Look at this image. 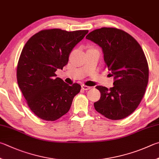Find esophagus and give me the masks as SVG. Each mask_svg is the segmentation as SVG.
<instances>
[{"label": "esophagus", "instance_id": "esophagus-1", "mask_svg": "<svg viewBox=\"0 0 159 159\" xmlns=\"http://www.w3.org/2000/svg\"><path fill=\"white\" fill-rule=\"evenodd\" d=\"M81 88L83 89H84V90H88V89H89L91 88V87H89V86H87V85H81Z\"/></svg>", "mask_w": 159, "mask_h": 159}]
</instances>
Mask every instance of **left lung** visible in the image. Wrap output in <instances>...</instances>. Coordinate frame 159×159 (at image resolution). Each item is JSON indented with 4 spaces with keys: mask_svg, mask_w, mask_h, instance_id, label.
Listing matches in <instances>:
<instances>
[{
    "mask_svg": "<svg viewBox=\"0 0 159 159\" xmlns=\"http://www.w3.org/2000/svg\"><path fill=\"white\" fill-rule=\"evenodd\" d=\"M86 39L102 48L106 67L115 80L110 89L96 87L101 97L94 103L95 110L112 120L128 117L140 104L148 83V63L142 48L129 33L115 28L94 30Z\"/></svg>",
    "mask_w": 159,
    "mask_h": 159,
    "instance_id": "obj_1",
    "label": "left lung"
}]
</instances>
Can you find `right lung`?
<instances>
[{
	"instance_id": "right-lung-1",
	"label": "right lung",
	"mask_w": 159,
	"mask_h": 159,
	"mask_svg": "<svg viewBox=\"0 0 159 159\" xmlns=\"http://www.w3.org/2000/svg\"><path fill=\"white\" fill-rule=\"evenodd\" d=\"M88 33L43 30L23 48L17 65V83L28 106L40 119H59L70 111L74 97L79 93V84L69 85L56 78L55 72L67 64L71 51Z\"/></svg>"
}]
</instances>
